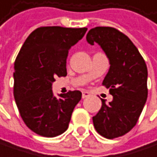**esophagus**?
<instances>
[{
  "instance_id": "obj_1",
  "label": "esophagus",
  "mask_w": 157,
  "mask_h": 157,
  "mask_svg": "<svg viewBox=\"0 0 157 157\" xmlns=\"http://www.w3.org/2000/svg\"><path fill=\"white\" fill-rule=\"evenodd\" d=\"M88 97H89V93L88 92H83L82 93V98H88Z\"/></svg>"
}]
</instances>
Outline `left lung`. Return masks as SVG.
Returning <instances> with one entry per match:
<instances>
[{
	"label": "left lung",
	"instance_id": "obj_1",
	"mask_svg": "<svg viewBox=\"0 0 157 157\" xmlns=\"http://www.w3.org/2000/svg\"><path fill=\"white\" fill-rule=\"evenodd\" d=\"M87 40L91 45L98 43L109 59L102 85L113 96L109 104L101 98V108L92 117L94 127L108 139L122 136L136 126L147 101V64L131 40L115 28H93Z\"/></svg>",
	"mask_w": 157,
	"mask_h": 157
}]
</instances>
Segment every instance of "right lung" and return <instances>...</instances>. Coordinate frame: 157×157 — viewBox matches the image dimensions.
<instances>
[{
    "label": "right lung",
    "instance_id": "obj_1",
    "mask_svg": "<svg viewBox=\"0 0 157 157\" xmlns=\"http://www.w3.org/2000/svg\"><path fill=\"white\" fill-rule=\"evenodd\" d=\"M88 28L40 27L23 43L14 62L13 94L20 115L34 133L54 137L69 128L73 109L81 99L79 90L53 96L55 78L67 76L71 46Z\"/></svg>",
    "mask_w": 157,
    "mask_h": 157
}]
</instances>
